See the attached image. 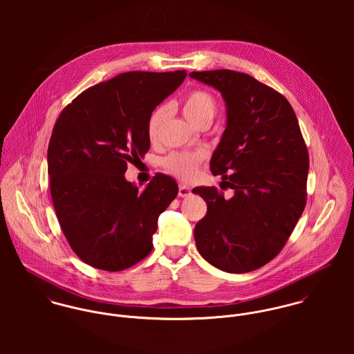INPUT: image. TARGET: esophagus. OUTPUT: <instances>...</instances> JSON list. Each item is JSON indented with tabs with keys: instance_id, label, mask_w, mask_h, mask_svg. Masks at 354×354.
Here are the masks:
<instances>
[{
	"instance_id": "esophagus-1",
	"label": "esophagus",
	"mask_w": 354,
	"mask_h": 354,
	"mask_svg": "<svg viewBox=\"0 0 354 354\" xmlns=\"http://www.w3.org/2000/svg\"><path fill=\"white\" fill-rule=\"evenodd\" d=\"M189 195H191V188L188 185H185V184H180L178 185V196L187 198Z\"/></svg>"
}]
</instances>
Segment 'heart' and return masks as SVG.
I'll return each instance as SVG.
<instances>
[{"label":"heart","mask_w":354,"mask_h":354,"mask_svg":"<svg viewBox=\"0 0 354 354\" xmlns=\"http://www.w3.org/2000/svg\"><path fill=\"white\" fill-rule=\"evenodd\" d=\"M183 113L185 118L192 124H199L202 121H212L216 113V104L211 94L203 90L191 91L183 101ZM163 117V109L155 110L147 124L149 138L153 139L156 136L159 124ZM204 152H171L163 158V166L178 176L180 178L189 180L195 176L199 163L204 159Z\"/></svg>","instance_id":"obj_1"}]
</instances>
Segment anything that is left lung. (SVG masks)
<instances>
[{
	"mask_svg": "<svg viewBox=\"0 0 354 354\" xmlns=\"http://www.w3.org/2000/svg\"><path fill=\"white\" fill-rule=\"evenodd\" d=\"M189 76L225 102L226 128L209 170L234 192L225 199L214 187L194 188L207 203L195 226L196 247L222 271L250 272L281 252L305 208L309 156L299 121L285 97L247 73Z\"/></svg>",
	"mask_w": 354,
	"mask_h": 354,
	"instance_id": "1",
	"label": "left lung"
}]
</instances>
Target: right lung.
Segmentation results:
<instances>
[{
  "label": "right lung",
  "instance_id": "right-lung-1",
  "mask_svg": "<svg viewBox=\"0 0 354 354\" xmlns=\"http://www.w3.org/2000/svg\"><path fill=\"white\" fill-rule=\"evenodd\" d=\"M185 71L127 72L83 91L59 114L48 149L59 226L84 263L125 270L152 250L159 215L178 194L156 174L145 191L127 181V163L150 150L153 109L184 82Z\"/></svg>",
  "mask_w": 354,
  "mask_h": 354
}]
</instances>
